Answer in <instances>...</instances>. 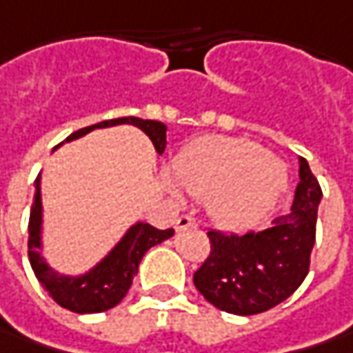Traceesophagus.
Listing matches in <instances>:
<instances>
[{
    "label": "esophagus",
    "mask_w": 353,
    "mask_h": 353,
    "mask_svg": "<svg viewBox=\"0 0 353 353\" xmlns=\"http://www.w3.org/2000/svg\"><path fill=\"white\" fill-rule=\"evenodd\" d=\"M190 227H197V221H195V217L192 215H179L176 221V229L177 231H181V229H190Z\"/></svg>",
    "instance_id": "34e87169"
}]
</instances>
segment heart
<instances>
[{"label":"heart","mask_w":353,"mask_h":353,"mask_svg":"<svg viewBox=\"0 0 353 353\" xmlns=\"http://www.w3.org/2000/svg\"><path fill=\"white\" fill-rule=\"evenodd\" d=\"M176 179L193 195H213L211 211L223 227H247L263 217L286 183L284 165L247 138L205 136L174 161Z\"/></svg>","instance_id":"1"}]
</instances>
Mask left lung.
Wrapping results in <instances>:
<instances>
[{
	"label": "left lung",
	"instance_id": "8db88e82",
	"mask_svg": "<svg viewBox=\"0 0 353 353\" xmlns=\"http://www.w3.org/2000/svg\"><path fill=\"white\" fill-rule=\"evenodd\" d=\"M320 199L322 188L308 161L300 158L292 211L261 233L209 231L211 251L193 272L195 288L207 302L229 314H261L281 304L310 270Z\"/></svg>",
	"mask_w": 353,
	"mask_h": 353
}]
</instances>
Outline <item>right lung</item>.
<instances>
[{
	"instance_id": "right-lung-1",
	"label": "right lung",
	"mask_w": 353,
	"mask_h": 353,
	"mask_svg": "<svg viewBox=\"0 0 353 353\" xmlns=\"http://www.w3.org/2000/svg\"><path fill=\"white\" fill-rule=\"evenodd\" d=\"M114 124H134L140 130H144L154 142V148L158 154L165 148V126L156 120H142L136 116H126V118H112L104 120L94 126H86L81 130L72 132L69 140L81 138L86 132L94 128H106ZM39 176L35 179V197L31 205V215H29V241H27V254L31 268L37 276L41 286L49 292V296L63 308L77 314H92V312H104L114 308L120 300L126 296L130 288L132 279L138 272V265L142 256L146 254L150 247L158 245L161 241L170 239L174 235V229H156L150 223H136L126 237L122 239L112 253L108 254L99 267H94L85 276H59L51 268L43 263L39 256V231H41V192H39Z\"/></svg>"
}]
</instances>
